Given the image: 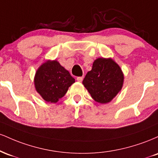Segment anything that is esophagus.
<instances>
[{"label": "esophagus", "instance_id": "1", "mask_svg": "<svg viewBox=\"0 0 158 158\" xmlns=\"http://www.w3.org/2000/svg\"><path fill=\"white\" fill-rule=\"evenodd\" d=\"M77 80L78 81H79V82H81V81L83 80V77H77Z\"/></svg>", "mask_w": 158, "mask_h": 158}]
</instances>
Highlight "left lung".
<instances>
[{
	"label": "left lung",
	"mask_w": 158,
	"mask_h": 158,
	"mask_svg": "<svg viewBox=\"0 0 158 158\" xmlns=\"http://www.w3.org/2000/svg\"><path fill=\"white\" fill-rule=\"evenodd\" d=\"M124 74L111 58H98L94 61L82 84L94 100L101 104L110 102L122 90Z\"/></svg>",
	"instance_id": "obj_1"
}]
</instances>
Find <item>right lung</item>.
Instances as JSON below:
<instances>
[{
	"mask_svg": "<svg viewBox=\"0 0 158 158\" xmlns=\"http://www.w3.org/2000/svg\"><path fill=\"white\" fill-rule=\"evenodd\" d=\"M75 82L68 70L57 60H47L36 70L34 77L35 90L44 100L56 103Z\"/></svg>",
	"mask_w": 158,
	"mask_h": 158,
	"instance_id": "obj_1",
	"label": "right lung"
}]
</instances>
